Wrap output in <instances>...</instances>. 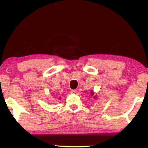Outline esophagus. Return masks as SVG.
<instances>
[{
  "label": "esophagus",
  "instance_id": "34e87169",
  "mask_svg": "<svg viewBox=\"0 0 148 148\" xmlns=\"http://www.w3.org/2000/svg\"><path fill=\"white\" fill-rule=\"evenodd\" d=\"M71 93L74 94V95H78L79 92H78V91H77V90H72V91H71Z\"/></svg>",
  "mask_w": 148,
  "mask_h": 148
}]
</instances>
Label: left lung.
Returning <instances> with one entry per match:
<instances>
[{"label":"left lung","mask_w":148,"mask_h":148,"mask_svg":"<svg viewBox=\"0 0 148 148\" xmlns=\"http://www.w3.org/2000/svg\"><path fill=\"white\" fill-rule=\"evenodd\" d=\"M91 92V96H92V95H93L95 94V92H94V91H93V90H92V91H91V92ZM93 97H94V99H96L97 98V95H95V96H94Z\"/></svg>","instance_id":"1"}]
</instances>
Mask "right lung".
I'll return each instance as SVG.
<instances>
[{
	"label": "right lung",
	"instance_id": "add662e5",
	"mask_svg": "<svg viewBox=\"0 0 148 148\" xmlns=\"http://www.w3.org/2000/svg\"><path fill=\"white\" fill-rule=\"evenodd\" d=\"M59 99H61V98H60V97H59Z\"/></svg>",
	"mask_w": 148,
	"mask_h": 148
}]
</instances>
